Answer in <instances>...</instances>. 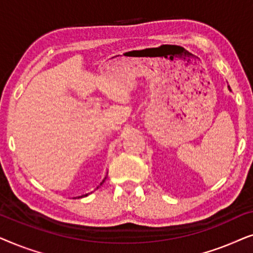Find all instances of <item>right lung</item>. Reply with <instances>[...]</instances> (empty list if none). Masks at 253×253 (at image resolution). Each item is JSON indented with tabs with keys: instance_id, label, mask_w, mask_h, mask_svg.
<instances>
[{
	"instance_id": "right-lung-1",
	"label": "right lung",
	"mask_w": 253,
	"mask_h": 253,
	"mask_svg": "<svg viewBox=\"0 0 253 253\" xmlns=\"http://www.w3.org/2000/svg\"><path fill=\"white\" fill-rule=\"evenodd\" d=\"M105 179H106V178H105ZM105 179H103V181H102V183H103V182H105ZM102 183H101V184H102ZM85 196H87V195H85Z\"/></svg>"
}]
</instances>
